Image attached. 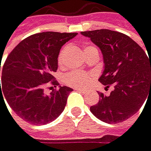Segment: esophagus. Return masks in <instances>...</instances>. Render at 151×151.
Returning a JSON list of instances; mask_svg holds the SVG:
<instances>
[{
	"instance_id": "esophagus-1",
	"label": "esophagus",
	"mask_w": 151,
	"mask_h": 151,
	"mask_svg": "<svg viewBox=\"0 0 151 151\" xmlns=\"http://www.w3.org/2000/svg\"><path fill=\"white\" fill-rule=\"evenodd\" d=\"M75 91H80L82 93H85L87 91L85 90V88H75Z\"/></svg>"
}]
</instances>
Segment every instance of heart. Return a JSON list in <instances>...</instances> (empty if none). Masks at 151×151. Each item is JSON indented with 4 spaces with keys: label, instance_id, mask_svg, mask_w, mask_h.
<instances>
[{
    "label": "heart",
    "instance_id": "obj_1",
    "mask_svg": "<svg viewBox=\"0 0 151 151\" xmlns=\"http://www.w3.org/2000/svg\"><path fill=\"white\" fill-rule=\"evenodd\" d=\"M91 48H94V47H91V45L85 47L84 53L88 49H91ZM60 59H61V53L59 56V60H58L59 64L61 63ZM91 78H92V76L90 74V73L81 72V71H72V72L67 73V74L64 76L63 81L65 84L68 86L75 87V88H82V87H85L86 85H88V83L91 82Z\"/></svg>",
    "mask_w": 151,
    "mask_h": 151
}]
</instances>
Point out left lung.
Returning a JSON list of instances; mask_svg holds the SVG:
<instances>
[{"label": "left lung", "instance_id": "left-lung-1", "mask_svg": "<svg viewBox=\"0 0 151 151\" xmlns=\"http://www.w3.org/2000/svg\"><path fill=\"white\" fill-rule=\"evenodd\" d=\"M101 49L104 70L99 78L114 90L99 93L91 113L109 124L122 122L134 115L151 95V59L140 45L124 33L106 29L82 32Z\"/></svg>", "mask_w": 151, "mask_h": 151}]
</instances>
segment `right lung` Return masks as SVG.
<instances>
[{
    "label": "right lung",
    "mask_w": 151,
    "mask_h": 151,
    "mask_svg": "<svg viewBox=\"0 0 151 151\" xmlns=\"http://www.w3.org/2000/svg\"><path fill=\"white\" fill-rule=\"evenodd\" d=\"M76 34L45 32L22 40L2 67L0 102L1 98L4 102V97L18 117L33 125L47 124L57 119L73 90L60 86L45 95L44 88L49 84L59 85L52 74L58 69L60 50Z\"/></svg>",
    "instance_id": "obj_1"
}]
</instances>
